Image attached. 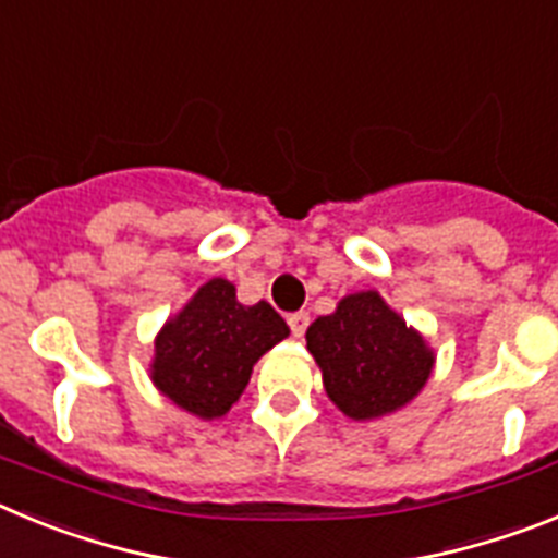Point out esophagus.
Returning <instances> with one entry per match:
<instances>
[{
	"label": "esophagus",
	"instance_id": "1",
	"mask_svg": "<svg viewBox=\"0 0 558 558\" xmlns=\"http://www.w3.org/2000/svg\"><path fill=\"white\" fill-rule=\"evenodd\" d=\"M288 327H290V332L295 335V338H302V335L307 332V327H310V315L307 313H290L288 315Z\"/></svg>",
	"mask_w": 558,
	"mask_h": 558
}]
</instances>
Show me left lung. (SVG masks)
<instances>
[{"label":"left lung","mask_w":558,"mask_h":558,"mask_svg":"<svg viewBox=\"0 0 558 558\" xmlns=\"http://www.w3.org/2000/svg\"><path fill=\"white\" fill-rule=\"evenodd\" d=\"M307 349L324 388L352 418H377L411 402L433 372V352L379 293L347 295L332 315L315 318Z\"/></svg>","instance_id":"1"}]
</instances>
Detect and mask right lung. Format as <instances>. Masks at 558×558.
Masks as SVG:
<instances>
[{"instance_id": "add662e5", "label": "right lung", "mask_w": 558, "mask_h": 558, "mask_svg": "<svg viewBox=\"0 0 558 558\" xmlns=\"http://www.w3.org/2000/svg\"><path fill=\"white\" fill-rule=\"evenodd\" d=\"M288 335L268 302L245 307L234 284L211 279L156 338L153 383L184 411L218 418L245 391L256 360Z\"/></svg>"}]
</instances>
